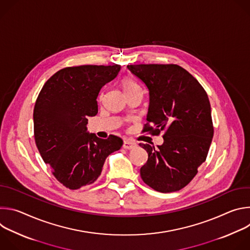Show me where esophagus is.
Here are the masks:
<instances>
[{"label": "esophagus", "instance_id": "34e87169", "mask_svg": "<svg viewBox=\"0 0 250 250\" xmlns=\"http://www.w3.org/2000/svg\"><path fill=\"white\" fill-rule=\"evenodd\" d=\"M135 146H136V145L134 144V142H131V141H129V140H125V141H124L123 147H124L125 149H133Z\"/></svg>", "mask_w": 250, "mask_h": 250}]
</instances>
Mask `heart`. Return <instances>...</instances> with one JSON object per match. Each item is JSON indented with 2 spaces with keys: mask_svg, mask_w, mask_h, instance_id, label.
Listing matches in <instances>:
<instances>
[{
  "mask_svg": "<svg viewBox=\"0 0 250 250\" xmlns=\"http://www.w3.org/2000/svg\"><path fill=\"white\" fill-rule=\"evenodd\" d=\"M122 86H123V89H124V92H127L135 87H137V85L130 79H125L123 82H122Z\"/></svg>",
  "mask_w": 250,
  "mask_h": 250,
  "instance_id": "obj_1",
  "label": "heart"
}]
</instances>
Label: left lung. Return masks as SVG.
I'll list each match as a JSON object with an SVG mask.
<instances>
[{
    "label": "left lung",
    "instance_id": "obj_1",
    "mask_svg": "<svg viewBox=\"0 0 250 250\" xmlns=\"http://www.w3.org/2000/svg\"><path fill=\"white\" fill-rule=\"evenodd\" d=\"M149 91L147 124L144 131H164L158 148L139 144L148 153L140 176L152 189L169 193L188 185L205 162L213 127L210 104L201 84L176 64L127 65Z\"/></svg>",
    "mask_w": 250,
    "mask_h": 250
}]
</instances>
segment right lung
Listing matches in <instances>:
<instances>
[{
    "label": "right lung",
    "mask_w": 250,
    "mask_h": 250,
    "mask_svg": "<svg viewBox=\"0 0 250 250\" xmlns=\"http://www.w3.org/2000/svg\"><path fill=\"white\" fill-rule=\"evenodd\" d=\"M120 70L118 64L63 68L46 81L35 102V144L66 188L76 190L94 183L105 158L123 146L116 135L102 139L87 131L88 117L98 114L100 90Z\"/></svg>",
    "instance_id": "obj_1"
}]
</instances>
